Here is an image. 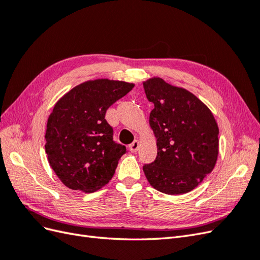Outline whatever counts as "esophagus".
Returning <instances> with one entry per match:
<instances>
[{"label":"esophagus","instance_id":"obj_1","mask_svg":"<svg viewBox=\"0 0 260 260\" xmlns=\"http://www.w3.org/2000/svg\"><path fill=\"white\" fill-rule=\"evenodd\" d=\"M139 147H140V141H139V140H135V141H133V142H132V143L130 144V146H129L130 151H131L132 153L138 152Z\"/></svg>","mask_w":260,"mask_h":260}]
</instances>
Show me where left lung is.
<instances>
[{
	"mask_svg": "<svg viewBox=\"0 0 260 260\" xmlns=\"http://www.w3.org/2000/svg\"><path fill=\"white\" fill-rule=\"evenodd\" d=\"M143 86L154 104L149 125L157 145L156 159L143 166L145 177L161 193L191 192L217 162L219 128L215 117L193 93L159 77L143 81Z\"/></svg>",
	"mask_w": 260,
	"mask_h": 260,
	"instance_id": "left-lung-1",
	"label": "left lung"
}]
</instances>
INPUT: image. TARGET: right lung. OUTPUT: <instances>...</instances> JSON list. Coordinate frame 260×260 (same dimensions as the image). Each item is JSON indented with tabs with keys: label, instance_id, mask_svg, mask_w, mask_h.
<instances>
[{
	"label": "right lung",
	"instance_id": "1",
	"mask_svg": "<svg viewBox=\"0 0 260 260\" xmlns=\"http://www.w3.org/2000/svg\"><path fill=\"white\" fill-rule=\"evenodd\" d=\"M133 86L119 80H89L55 104L46 124L45 153L67 187L92 193L113 178L125 146L113 141V128L105 114Z\"/></svg>",
	"mask_w": 260,
	"mask_h": 260
}]
</instances>
